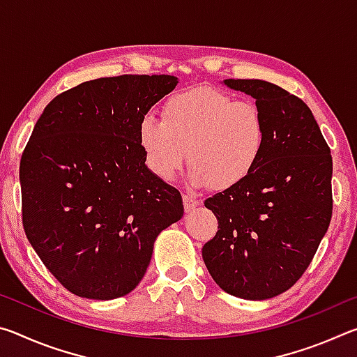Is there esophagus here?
<instances>
[{
    "instance_id": "1",
    "label": "esophagus",
    "mask_w": 357,
    "mask_h": 357,
    "mask_svg": "<svg viewBox=\"0 0 357 357\" xmlns=\"http://www.w3.org/2000/svg\"><path fill=\"white\" fill-rule=\"evenodd\" d=\"M183 202H184L185 213H190V211H193L198 206V204H200V200H198V198H195V197H192V195H184Z\"/></svg>"
}]
</instances>
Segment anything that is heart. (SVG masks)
I'll return each instance as SVG.
<instances>
[{"label": "heart", "instance_id": "1", "mask_svg": "<svg viewBox=\"0 0 357 357\" xmlns=\"http://www.w3.org/2000/svg\"><path fill=\"white\" fill-rule=\"evenodd\" d=\"M266 142L261 108L211 86L170 96L162 121L144 116L138 126V143L154 176L172 179L189 151V184L215 190L245 183L261 164Z\"/></svg>", "mask_w": 357, "mask_h": 357}]
</instances>
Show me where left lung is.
I'll list each match as a JSON object with an SVG mask.
<instances>
[{
    "mask_svg": "<svg viewBox=\"0 0 357 357\" xmlns=\"http://www.w3.org/2000/svg\"><path fill=\"white\" fill-rule=\"evenodd\" d=\"M261 108V164L236 189L204 202L219 220L203 261L223 291L263 301L291 288L309 268L332 217V157L310 108L264 80H223Z\"/></svg>",
    "mask_w": 357,
    "mask_h": 357,
    "instance_id": "obj_1",
    "label": "left lung"
}]
</instances>
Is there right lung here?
<instances>
[{
  "label": "right lung",
  "instance_id": "right-lung-1",
  "mask_svg": "<svg viewBox=\"0 0 357 357\" xmlns=\"http://www.w3.org/2000/svg\"><path fill=\"white\" fill-rule=\"evenodd\" d=\"M178 84L119 75L56 96L20 160L23 228L45 268L80 298L126 296L146 273L154 241L184 214L178 189L144 165L138 126Z\"/></svg>",
  "mask_w": 357,
  "mask_h": 357
}]
</instances>
